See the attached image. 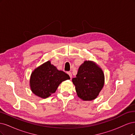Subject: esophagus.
<instances>
[{"label": "esophagus", "instance_id": "1", "mask_svg": "<svg viewBox=\"0 0 135 135\" xmlns=\"http://www.w3.org/2000/svg\"><path fill=\"white\" fill-rule=\"evenodd\" d=\"M67 73L68 74V75L69 76V77H70L71 79H72V73H71V72H67Z\"/></svg>", "mask_w": 135, "mask_h": 135}]
</instances>
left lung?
<instances>
[{
	"mask_svg": "<svg viewBox=\"0 0 135 135\" xmlns=\"http://www.w3.org/2000/svg\"><path fill=\"white\" fill-rule=\"evenodd\" d=\"M80 98L90 101L97 98L104 84L102 69L91 61H85L80 66L76 77L72 79Z\"/></svg>",
	"mask_w": 135,
	"mask_h": 135,
	"instance_id": "obj_1",
	"label": "left lung"
}]
</instances>
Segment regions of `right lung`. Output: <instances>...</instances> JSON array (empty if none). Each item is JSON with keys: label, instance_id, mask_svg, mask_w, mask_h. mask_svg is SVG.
Listing matches in <instances>:
<instances>
[{"label": "right lung", "instance_id": "right-lung-1", "mask_svg": "<svg viewBox=\"0 0 135 135\" xmlns=\"http://www.w3.org/2000/svg\"><path fill=\"white\" fill-rule=\"evenodd\" d=\"M70 79L69 75L62 71H58L50 61L35 69L30 78V87L33 94L46 98L55 92L62 81Z\"/></svg>", "mask_w": 135, "mask_h": 135}]
</instances>
